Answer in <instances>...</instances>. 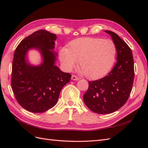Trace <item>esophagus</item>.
I'll return each instance as SVG.
<instances>
[{
	"label": "esophagus",
	"instance_id": "34e87169",
	"mask_svg": "<svg viewBox=\"0 0 148 148\" xmlns=\"http://www.w3.org/2000/svg\"><path fill=\"white\" fill-rule=\"evenodd\" d=\"M71 79H73V81H78L79 79V78L77 76H76V75H72Z\"/></svg>",
	"mask_w": 148,
	"mask_h": 148
}]
</instances>
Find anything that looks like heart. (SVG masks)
<instances>
[{
  "mask_svg": "<svg viewBox=\"0 0 148 148\" xmlns=\"http://www.w3.org/2000/svg\"><path fill=\"white\" fill-rule=\"evenodd\" d=\"M116 53V46L113 41L85 38L74 40L68 49H60L59 58L66 71L73 70L79 62V67L84 75L90 79H97L110 69Z\"/></svg>",
  "mask_w": 148,
  "mask_h": 148,
  "instance_id": "heart-1",
  "label": "heart"
}]
</instances>
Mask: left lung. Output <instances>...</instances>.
Here are the masks:
<instances>
[{"label":"left lung","mask_w":148,"mask_h":148,"mask_svg":"<svg viewBox=\"0 0 148 148\" xmlns=\"http://www.w3.org/2000/svg\"><path fill=\"white\" fill-rule=\"evenodd\" d=\"M116 49V63L108 75L98 80L89 81L88 90L83 96L85 105L92 112L108 114L124 105L132 91L134 69L132 50L124 41L110 31Z\"/></svg>","instance_id":"obj_1"}]
</instances>
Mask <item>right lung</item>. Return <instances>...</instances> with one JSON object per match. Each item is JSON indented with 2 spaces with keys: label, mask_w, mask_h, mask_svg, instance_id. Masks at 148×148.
Segmentation results:
<instances>
[{
  "label": "right lung",
  "mask_w": 148,
  "mask_h": 148,
  "mask_svg": "<svg viewBox=\"0 0 148 148\" xmlns=\"http://www.w3.org/2000/svg\"><path fill=\"white\" fill-rule=\"evenodd\" d=\"M56 34L38 30L22 40L14 54L11 86L19 104L26 110L43 113L56 105L62 88L71 75L55 65L57 53L53 50ZM36 49L42 57L38 66L30 64L28 50Z\"/></svg>",
  "instance_id": "1"
}]
</instances>
